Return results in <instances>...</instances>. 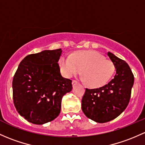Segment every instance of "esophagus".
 Listing matches in <instances>:
<instances>
[{
  "label": "esophagus",
  "mask_w": 145,
  "mask_h": 145,
  "mask_svg": "<svg viewBox=\"0 0 145 145\" xmlns=\"http://www.w3.org/2000/svg\"><path fill=\"white\" fill-rule=\"evenodd\" d=\"M76 84H78V82L76 81V80H74L72 81V85H76Z\"/></svg>",
  "instance_id": "1"
}]
</instances>
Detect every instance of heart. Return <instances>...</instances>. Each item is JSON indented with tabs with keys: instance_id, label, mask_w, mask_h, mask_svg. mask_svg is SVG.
<instances>
[{
	"instance_id": "obj_1",
	"label": "heart",
	"mask_w": 145,
	"mask_h": 145,
	"mask_svg": "<svg viewBox=\"0 0 145 145\" xmlns=\"http://www.w3.org/2000/svg\"><path fill=\"white\" fill-rule=\"evenodd\" d=\"M58 65L62 74L67 78L75 76L82 70L85 81L94 88L106 84L115 71L112 61L92 50L76 51L71 57L61 56Z\"/></svg>"
}]
</instances>
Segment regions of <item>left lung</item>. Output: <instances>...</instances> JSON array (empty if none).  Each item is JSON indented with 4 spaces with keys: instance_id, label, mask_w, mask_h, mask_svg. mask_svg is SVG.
<instances>
[{
    "instance_id": "obj_1",
    "label": "left lung",
    "mask_w": 145,
    "mask_h": 145,
    "mask_svg": "<svg viewBox=\"0 0 145 145\" xmlns=\"http://www.w3.org/2000/svg\"><path fill=\"white\" fill-rule=\"evenodd\" d=\"M107 54L116 69L114 78L99 88H86L82 99L83 112L98 123L111 121L126 109L134 83V76L129 65L112 53Z\"/></svg>"
}]
</instances>
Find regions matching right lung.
I'll return each instance as SVG.
<instances>
[{
	"instance_id": "1",
	"label": "right lung",
	"mask_w": 145,
	"mask_h": 145,
	"mask_svg": "<svg viewBox=\"0 0 145 145\" xmlns=\"http://www.w3.org/2000/svg\"><path fill=\"white\" fill-rule=\"evenodd\" d=\"M61 48L30 54L20 62L12 81L13 101L27 121L44 124L60 114L62 97L72 89V80L61 76Z\"/></svg>"
}]
</instances>
